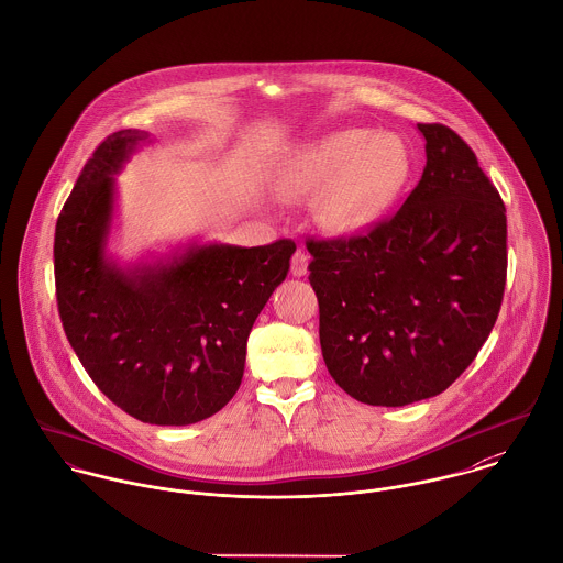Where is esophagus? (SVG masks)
<instances>
[{
	"label": "esophagus",
	"mask_w": 563,
	"mask_h": 563,
	"mask_svg": "<svg viewBox=\"0 0 563 563\" xmlns=\"http://www.w3.org/2000/svg\"><path fill=\"white\" fill-rule=\"evenodd\" d=\"M307 269H309V256H307L302 250H298V252L291 256V274L300 278V276L307 274Z\"/></svg>",
	"instance_id": "esophagus-1"
}]
</instances>
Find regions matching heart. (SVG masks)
<instances>
[{"instance_id": "heart-1", "label": "heart", "mask_w": 563, "mask_h": 563, "mask_svg": "<svg viewBox=\"0 0 563 563\" xmlns=\"http://www.w3.org/2000/svg\"><path fill=\"white\" fill-rule=\"evenodd\" d=\"M413 156L402 136L345 128L298 150L276 172L285 198H317L316 220L327 232L352 234L374 224L405 191Z\"/></svg>"}]
</instances>
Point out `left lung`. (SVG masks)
I'll return each instance as SVG.
<instances>
[{
  "label": "left lung",
  "instance_id": "8db88e82",
  "mask_svg": "<svg viewBox=\"0 0 563 563\" xmlns=\"http://www.w3.org/2000/svg\"><path fill=\"white\" fill-rule=\"evenodd\" d=\"M427 165L400 211L347 241H309L320 345L339 387L405 407L452 385L489 338L507 278L505 205L467 143L418 123Z\"/></svg>",
  "mask_w": 563,
  "mask_h": 563
}]
</instances>
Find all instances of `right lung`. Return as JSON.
Returning <instances> with one entry per match:
<instances>
[{"label": "right lung", "instance_id": "right-lung-1", "mask_svg": "<svg viewBox=\"0 0 563 563\" xmlns=\"http://www.w3.org/2000/svg\"><path fill=\"white\" fill-rule=\"evenodd\" d=\"M150 141L145 130H119L85 165L56 224V298L65 335L107 398L141 422L187 427L236 394L250 331L296 243L196 236L121 263L111 250L114 176Z\"/></svg>", "mask_w": 563, "mask_h": 563}]
</instances>
